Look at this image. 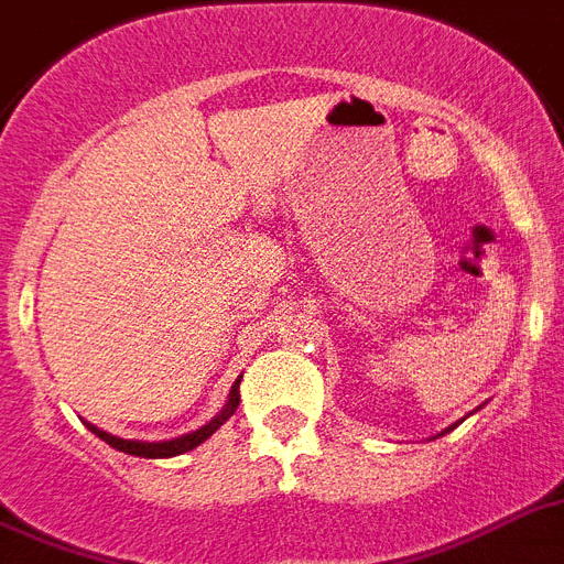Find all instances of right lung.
Wrapping results in <instances>:
<instances>
[{
  "label": "right lung",
  "mask_w": 564,
  "mask_h": 564,
  "mask_svg": "<svg viewBox=\"0 0 564 564\" xmlns=\"http://www.w3.org/2000/svg\"><path fill=\"white\" fill-rule=\"evenodd\" d=\"M239 382H242V379H236L234 388H230L228 405L223 408V413H219V416H214V420H210L205 427H199V431L185 433V436H180V440L133 442V440H119V436H110V433L99 431V427H94V425H88V427L96 433V436H99V440H105L110 447H117V451H122V454L144 456V459H165V456L185 454V451H194L196 445H202V442L208 440L210 433H216V427L225 425V422H228L230 416H234V411H236V408H239Z\"/></svg>",
  "instance_id": "obj_1"
}]
</instances>
